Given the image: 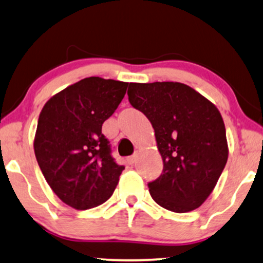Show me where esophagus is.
<instances>
[{"mask_svg": "<svg viewBox=\"0 0 263 263\" xmlns=\"http://www.w3.org/2000/svg\"><path fill=\"white\" fill-rule=\"evenodd\" d=\"M136 160H137V155H136V154L132 155V156H128V158H127V162L129 165H134Z\"/></svg>", "mask_w": 263, "mask_h": 263, "instance_id": "esophagus-1", "label": "esophagus"}]
</instances>
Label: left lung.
<instances>
[{
    "instance_id": "1",
    "label": "left lung",
    "mask_w": 263,
    "mask_h": 263,
    "mask_svg": "<svg viewBox=\"0 0 263 263\" xmlns=\"http://www.w3.org/2000/svg\"><path fill=\"white\" fill-rule=\"evenodd\" d=\"M128 101L152 122L164 168L148 183L156 204L183 214L214 191L228 159L218 109L181 82L128 85Z\"/></svg>"
}]
</instances>
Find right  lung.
<instances>
[{"label":"right lung","mask_w":263,"mask_h":263,"mask_svg":"<svg viewBox=\"0 0 263 263\" xmlns=\"http://www.w3.org/2000/svg\"><path fill=\"white\" fill-rule=\"evenodd\" d=\"M127 85L84 79L53 96L40 114L36 160L52 191L76 210L107 201L125 168L111 156L102 125L119 107Z\"/></svg>","instance_id":"1"}]
</instances>
